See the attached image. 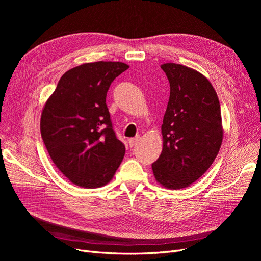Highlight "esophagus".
Wrapping results in <instances>:
<instances>
[{"instance_id": "1", "label": "esophagus", "mask_w": 261, "mask_h": 261, "mask_svg": "<svg viewBox=\"0 0 261 261\" xmlns=\"http://www.w3.org/2000/svg\"><path fill=\"white\" fill-rule=\"evenodd\" d=\"M139 141V137H135V138H129L128 139V144L130 147H134L135 145H137V143Z\"/></svg>"}]
</instances>
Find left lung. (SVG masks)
Returning <instances> with one entry per match:
<instances>
[{"instance_id":"obj_1","label":"left lung","mask_w":261,"mask_h":261,"mask_svg":"<svg viewBox=\"0 0 261 261\" xmlns=\"http://www.w3.org/2000/svg\"><path fill=\"white\" fill-rule=\"evenodd\" d=\"M161 68L170 82V99L161 126L162 152L152 171L161 186L181 189L201 177L219 153L223 139L220 102L198 70L176 63Z\"/></svg>"}]
</instances>
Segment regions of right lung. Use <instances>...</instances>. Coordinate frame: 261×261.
Instances as JSON below:
<instances>
[{"mask_svg": "<svg viewBox=\"0 0 261 261\" xmlns=\"http://www.w3.org/2000/svg\"><path fill=\"white\" fill-rule=\"evenodd\" d=\"M129 66L122 62L85 63L61 77L42 109L40 132L53 163L73 184L110 183L125 154L106 103L109 87Z\"/></svg>", "mask_w": 261, "mask_h": 261, "instance_id": "obj_1", "label": "right lung"}]
</instances>
